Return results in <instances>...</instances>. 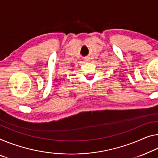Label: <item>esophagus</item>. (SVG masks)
<instances>
[{
    "mask_svg": "<svg viewBox=\"0 0 158 158\" xmlns=\"http://www.w3.org/2000/svg\"><path fill=\"white\" fill-rule=\"evenodd\" d=\"M84 60H85V62H88V61H89V60H90V58L88 57V56L85 57V58H84Z\"/></svg>",
    "mask_w": 158,
    "mask_h": 158,
    "instance_id": "1",
    "label": "esophagus"
}]
</instances>
